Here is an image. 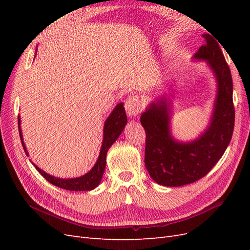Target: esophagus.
Here are the masks:
<instances>
[{"instance_id":"obj_1","label":"esophagus","mask_w":250,"mask_h":250,"mask_svg":"<svg viewBox=\"0 0 250 250\" xmlns=\"http://www.w3.org/2000/svg\"><path fill=\"white\" fill-rule=\"evenodd\" d=\"M125 109L127 115L129 117L138 116L141 111V105L139 102L138 97L130 96L125 102Z\"/></svg>"}]
</instances>
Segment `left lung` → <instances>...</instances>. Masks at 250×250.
I'll list each match as a JSON object with an SVG mask.
<instances>
[{
  "instance_id": "left-lung-1",
  "label": "left lung",
  "mask_w": 250,
  "mask_h": 250,
  "mask_svg": "<svg viewBox=\"0 0 250 250\" xmlns=\"http://www.w3.org/2000/svg\"><path fill=\"white\" fill-rule=\"evenodd\" d=\"M204 43L192 60L204 62L216 79V98L207 126L197 138L183 142L173 137V86L151 101L141 116L146 131L145 166L156 184L181 187L206 176L222 157L232 137L234 108L230 70L218 42L203 34Z\"/></svg>"
}]
</instances>
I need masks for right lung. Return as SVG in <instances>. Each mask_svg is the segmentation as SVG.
Instances as JSON below:
<instances>
[{"instance_id": "obj_1", "label": "right lung", "mask_w": 250, "mask_h": 250, "mask_svg": "<svg viewBox=\"0 0 250 250\" xmlns=\"http://www.w3.org/2000/svg\"><path fill=\"white\" fill-rule=\"evenodd\" d=\"M36 52H37V49H36ZM126 124H127V116L124 108V103H119L117 104V106L113 108V110L111 111L106 121L104 122L103 140H102V145H101L99 156H98V160L94 165V167L87 173H85L84 175L75 177V178H59V177L50 175V174H48L47 172H44L43 170L37 167L35 164L33 163L32 164L35 166L36 170L39 171L50 184L54 185L58 188H62L63 190H69V191H92L100 185L103 173L105 170V165H106L107 151L112 144L115 143L117 139L120 137V134L122 133ZM19 130H20V138L21 141V145L24 147L27 156H29L26 145L24 143V139H22L20 116H19Z\"/></svg>"}]
</instances>
